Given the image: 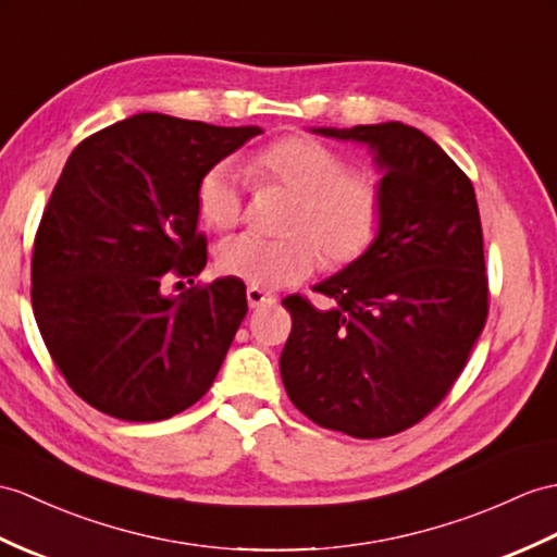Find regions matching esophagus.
<instances>
[{"label":"esophagus","mask_w":557,"mask_h":557,"mask_svg":"<svg viewBox=\"0 0 557 557\" xmlns=\"http://www.w3.org/2000/svg\"><path fill=\"white\" fill-rule=\"evenodd\" d=\"M247 301H249V308H261V306H273L277 299L273 294H265L263 289L249 287L247 289Z\"/></svg>","instance_id":"34e87169"}]
</instances>
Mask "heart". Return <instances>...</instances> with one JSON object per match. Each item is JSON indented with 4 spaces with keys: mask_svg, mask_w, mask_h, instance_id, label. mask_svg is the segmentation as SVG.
<instances>
[{
    "mask_svg": "<svg viewBox=\"0 0 557 557\" xmlns=\"http://www.w3.org/2000/svg\"><path fill=\"white\" fill-rule=\"evenodd\" d=\"M258 185H280L296 194L284 230L289 237L270 239L239 232L218 244L215 265L223 275L251 287L280 289L315 273L322 256L332 268L363 258L377 242L384 218L380 180L348 168L337 149L313 137H282L247 163ZM203 223L235 227L244 215V177L232 163L206 171L197 187ZM323 253L320 255L319 251Z\"/></svg>",
    "mask_w": 557,
    "mask_h": 557,
    "instance_id": "obj_1",
    "label": "heart"
}]
</instances>
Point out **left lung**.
<instances>
[{
	"label": "left lung",
	"mask_w": 557,
	"mask_h": 557,
	"mask_svg": "<svg viewBox=\"0 0 557 557\" xmlns=\"http://www.w3.org/2000/svg\"><path fill=\"white\" fill-rule=\"evenodd\" d=\"M315 133L372 151L384 173V218L363 258L315 284L337 306L282 301L292 313L282 382L325 430L392 436L442 404L484 330L488 280L474 187L418 127L392 121Z\"/></svg>",
	"instance_id": "obj_1"
}]
</instances>
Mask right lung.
<instances>
[{"mask_svg":"<svg viewBox=\"0 0 557 557\" xmlns=\"http://www.w3.org/2000/svg\"><path fill=\"white\" fill-rule=\"evenodd\" d=\"M261 133L137 113L73 149L37 227L30 296L51 360L92 408L157 422L211 389L247 287L223 277L165 297L160 284L201 273L199 180Z\"/></svg>","mask_w":557,"mask_h":557,"instance_id":"right-lung-1","label":"right lung"}]
</instances>
